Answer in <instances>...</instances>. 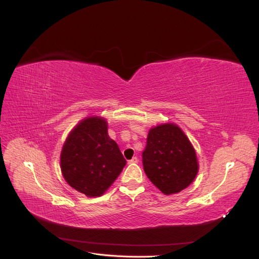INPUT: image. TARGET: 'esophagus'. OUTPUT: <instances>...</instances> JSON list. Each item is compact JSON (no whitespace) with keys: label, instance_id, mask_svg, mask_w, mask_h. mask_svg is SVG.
<instances>
[{"label":"esophagus","instance_id":"1","mask_svg":"<svg viewBox=\"0 0 259 259\" xmlns=\"http://www.w3.org/2000/svg\"><path fill=\"white\" fill-rule=\"evenodd\" d=\"M128 163H130V164H134V163H138V158H137V156H134V158H133L132 160H130V161H128Z\"/></svg>","mask_w":259,"mask_h":259}]
</instances>
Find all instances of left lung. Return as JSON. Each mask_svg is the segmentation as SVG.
Instances as JSON below:
<instances>
[{
  "label": "left lung",
  "mask_w": 259,
  "mask_h": 259,
  "mask_svg": "<svg viewBox=\"0 0 259 259\" xmlns=\"http://www.w3.org/2000/svg\"><path fill=\"white\" fill-rule=\"evenodd\" d=\"M143 165L148 178L164 194L184 190L199 169L194 148L174 123L161 124L149 131Z\"/></svg>",
  "instance_id": "8db88e82"
}]
</instances>
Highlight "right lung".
Instances as JSON below:
<instances>
[{"instance_id":"obj_1","label":"right lung","mask_w":259,"mask_h":259,"mask_svg":"<svg viewBox=\"0 0 259 259\" xmlns=\"http://www.w3.org/2000/svg\"><path fill=\"white\" fill-rule=\"evenodd\" d=\"M126 161L108 135L100 116L86 117L71 131L60 154L61 173L73 189L100 197L121 174Z\"/></svg>"}]
</instances>
